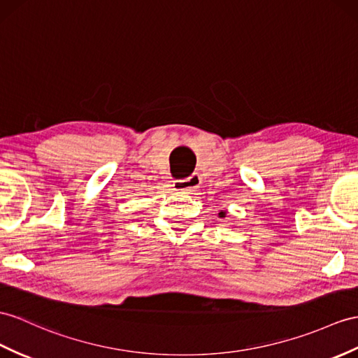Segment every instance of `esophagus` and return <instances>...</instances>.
I'll use <instances>...</instances> for the list:
<instances>
[{
    "label": "esophagus",
    "instance_id": "1",
    "mask_svg": "<svg viewBox=\"0 0 358 358\" xmlns=\"http://www.w3.org/2000/svg\"><path fill=\"white\" fill-rule=\"evenodd\" d=\"M202 184V180H200L199 174L193 173L191 176L185 178V179H179V180H174V188L178 191H182V193H193L196 188L200 187Z\"/></svg>",
    "mask_w": 358,
    "mask_h": 358
}]
</instances>
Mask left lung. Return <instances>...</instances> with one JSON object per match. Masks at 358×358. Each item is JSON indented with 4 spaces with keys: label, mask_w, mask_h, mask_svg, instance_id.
I'll use <instances>...</instances> for the list:
<instances>
[{
    "label": "left lung",
    "mask_w": 358,
    "mask_h": 358,
    "mask_svg": "<svg viewBox=\"0 0 358 358\" xmlns=\"http://www.w3.org/2000/svg\"><path fill=\"white\" fill-rule=\"evenodd\" d=\"M220 217H224V213H220Z\"/></svg>",
    "instance_id": "8db88e82"
}]
</instances>
